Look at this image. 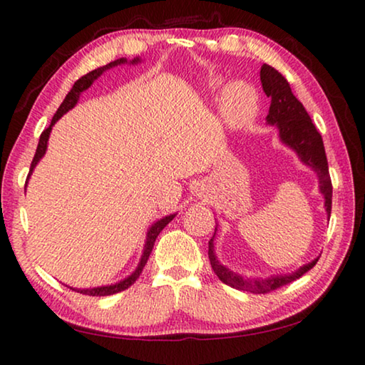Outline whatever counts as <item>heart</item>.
<instances>
[{
	"label": "heart",
	"mask_w": 365,
	"mask_h": 365,
	"mask_svg": "<svg viewBox=\"0 0 365 365\" xmlns=\"http://www.w3.org/2000/svg\"><path fill=\"white\" fill-rule=\"evenodd\" d=\"M220 106L227 120L237 123V125H242V123L248 122L256 113V91L250 85L242 82L230 83L220 96Z\"/></svg>",
	"instance_id": "b5f03b06"
}]
</instances>
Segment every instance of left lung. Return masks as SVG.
I'll return each mask as SVG.
<instances>
[{
  "mask_svg": "<svg viewBox=\"0 0 365 365\" xmlns=\"http://www.w3.org/2000/svg\"><path fill=\"white\" fill-rule=\"evenodd\" d=\"M261 83L265 91V95L270 98V108L267 114V122L275 123L279 127L280 138L285 145L292 146L298 153L301 160L312 169L317 170L320 191L325 196V207L327 214L331 212V178L329 174V163H327L325 148L322 137L314 125V122L309 117L304 106L296 100V96L292 93L288 80L282 73L269 64L261 67ZM214 240L209 242V261H211L215 275L219 277L220 282L235 289H242V292H250L255 294H265L274 292L283 285L294 282L311 270L317 264L319 259L306 264L298 272L292 275H277L272 279H243L242 275H237L235 272L228 270L224 265L219 264L214 255Z\"/></svg>",
  "mask_w": 365,
  "mask_h": 365,
  "instance_id": "obj_1",
  "label": "left lung"
}]
</instances>
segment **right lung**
Returning <instances> with one entry per match:
<instances>
[{
    "label": "right lung",
    "instance_id": "right-lung-1",
    "mask_svg": "<svg viewBox=\"0 0 365 365\" xmlns=\"http://www.w3.org/2000/svg\"><path fill=\"white\" fill-rule=\"evenodd\" d=\"M138 58L137 59H133L132 61V64H135V63H138ZM123 63H127V59H123V58H120V59H115V61H113V63H109V64H106V66H103V67H98V69H95V71H91V72H88V73H85L83 77H80L76 83H73V86L71 88V91L69 93L66 95V98H64V101H63V104H61L59 106V109L56 110V114L53 115V119H51V125H49L48 128H45V130L41 132V135H40V141H38V146H36V153H35V156H34V159H32V164H30V172H29V177H30V174H32V170H34V168L36 165V163H38V160L43 158V154H45V151H46V145H48V138H49V132H51V127L54 125V123H56V120L58 119H61V115L63 114H66L67 110L69 109H72L73 106H76L77 104V100H78V96H80V93H82V91H85L86 88H88V86L95 82V80L101 76V73L106 71V69H110V67H114V66H119V64H123ZM27 177V178H29ZM26 185H27V182H26ZM175 215H168V217H164V219H160V220H158L156 224H154L151 228H150V232H148V238H146V245H145V251H143V256H141V261H140V265H138V269L133 272V274L128 277V279H125V280H122V282H119V283H115V285H109V287H100V288H88V289H77V288H71V289H73V292H77V293H82V294H88V296H109V294H115V293H120V292H123V289H127L128 287H132L135 282H137V279L140 277V274L141 272H143V267L146 265V262H148V259H150V255H151V251H153V246H154V242H156V238H158V235L163 232V228L169 224V222L174 219Z\"/></svg>",
    "mask_w": 365,
    "mask_h": 365
}]
</instances>
